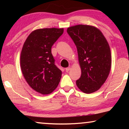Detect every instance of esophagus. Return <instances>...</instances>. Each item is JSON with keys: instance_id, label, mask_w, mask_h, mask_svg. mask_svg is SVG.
<instances>
[{"instance_id": "obj_1", "label": "esophagus", "mask_w": 129, "mask_h": 129, "mask_svg": "<svg viewBox=\"0 0 129 129\" xmlns=\"http://www.w3.org/2000/svg\"><path fill=\"white\" fill-rule=\"evenodd\" d=\"M70 70V67H68V68H66V69H65V70H66V72H68L69 70Z\"/></svg>"}]
</instances>
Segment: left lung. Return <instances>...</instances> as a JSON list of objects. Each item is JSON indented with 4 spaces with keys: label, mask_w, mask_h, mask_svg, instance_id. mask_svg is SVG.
I'll return each mask as SVG.
<instances>
[{
    "label": "left lung",
    "mask_w": 129,
    "mask_h": 129,
    "mask_svg": "<svg viewBox=\"0 0 129 129\" xmlns=\"http://www.w3.org/2000/svg\"><path fill=\"white\" fill-rule=\"evenodd\" d=\"M67 32L77 47L82 75L77 87L85 93L98 90L110 73L112 58L110 47L98 29L79 24L69 27Z\"/></svg>",
    "instance_id": "obj_1"
}]
</instances>
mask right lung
Returning a JSON list of instances; mask_svg holds the SVG:
<instances>
[{
	"instance_id": "obj_1",
	"label": "right lung",
	"mask_w": 129,
	"mask_h": 129,
	"mask_svg": "<svg viewBox=\"0 0 129 129\" xmlns=\"http://www.w3.org/2000/svg\"><path fill=\"white\" fill-rule=\"evenodd\" d=\"M63 29L45 28L33 31L24 42L20 67L24 79L37 92L48 94L59 83L61 71L56 66L52 46L63 34Z\"/></svg>"
}]
</instances>
